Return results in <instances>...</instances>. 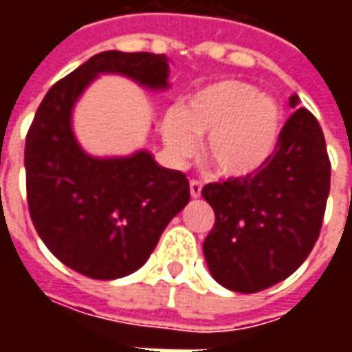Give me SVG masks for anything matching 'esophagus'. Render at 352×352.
Listing matches in <instances>:
<instances>
[{
	"instance_id": "obj_1",
	"label": "esophagus",
	"mask_w": 352,
	"mask_h": 352,
	"mask_svg": "<svg viewBox=\"0 0 352 352\" xmlns=\"http://www.w3.org/2000/svg\"><path fill=\"white\" fill-rule=\"evenodd\" d=\"M190 196L199 198L201 196V183L199 181H190Z\"/></svg>"
}]
</instances>
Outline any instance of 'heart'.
Listing matches in <instances>:
<instances>
[{
    "label": "heart",
    "mask_w": 352,
    "mask_h": 352,
    "mask_svg": "<svg viewBox=\"0 0 352 352\" xmlns=\"http://www.w3.org/2000/svg\"><path fill=\"white\" fill-rule=\"evenodd\" d=\"M283 131L279 103L241 80H219L192 94L184 109L171 107L162 120L169 156L181 164L206 138L207 162L221 177L247 179L267 166Z\"/></svg>",
    "instance_id": "heart-1"
}]
</instances>
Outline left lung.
I'll return each instance as SVG.
<instances>
[{
    "instance_id": "left-lung-1",
    "label": "left lung",
    "mask_w": 352,
    "mask_h": 352,
    "mask_svg": "<svg viewBox=\"0 0 352 352\" xmlns=\"http://www.w3.org/2000/svg\"><path fill=\"white\" fill-rule=\"evenodd\" d=\"M300 107L280 131L273 158L247 179L209 183L201 196L214 211L204 241L213 279L228 290L252 294L277 285L309 256L330 194V160L317 118Z\"/></svg>"
}]
</instances>
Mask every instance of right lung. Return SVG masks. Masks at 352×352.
<instances>
[{
  "mask_svg": "<svg viewBox=\"0 0 352 352\" xmlns=\"http://www.w3.org/2000/svg\"><path fill=\"white\" fill-rule=\"evenodd\" d=\"M122 75L169 88V58L107 50L50 88L26 138L30 217L49 251L90 279H120L145 264L169 221L190 199L188 179L148 151L100 158L73 131V109L94 79Z\"/></svg>",
  "mask_w": 352,
  "mask_h": 352,
  "instance_id": "add662e5",
  "label": "right lung"
}]
</instances>
